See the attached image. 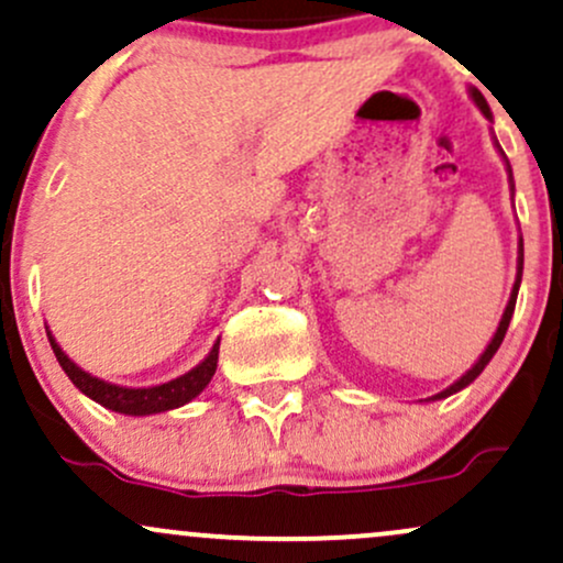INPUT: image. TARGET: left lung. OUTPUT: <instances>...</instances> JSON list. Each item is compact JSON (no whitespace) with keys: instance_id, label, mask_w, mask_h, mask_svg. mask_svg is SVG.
Segmentation results:
<instances>
[{"instance_id":"1","label":"left lung","mask_w":563,"mask_h":563,"mask_svg":"<svg viewBox=\"0 0 563 563\" xmlns=\"http://www.w3.org/2000/svg\"><path fill=\"white\" fill-rule=\"evenodd\" d=\"M468 95H471V100L476 102V108H479V111H482L484 115H487L489 121H493V111H489L487 100H484V95L479 92V89H474V87H471V89H468ZM495 147H497V153H500V156H503V161H506V169H508V177H510V192H514V174H510V164H508L506 153H503V147L497 145V140H495ZM521 269H525V241H519V264H516V283H514V290H510V299H508V303H506V312H503V318H500V325H497V331H495V335H493V341H489L487 349H484V352H482V357L476 360V363L471 365L468 371L463 373V376L455 380V384L448 386V389H444V391L434 394V397H429L431 402H434V399H444V397H450V394H455V391L466 389L468 384H474V380L479 378V373L484 371V367L489 365V360L495 357V352H497V349H500L503 339H506V331H508V325H510V318H514V309H516V296H519V286H521Z\"/></svg>"}]
</instances>
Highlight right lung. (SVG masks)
<instances>
[{"label":"right lung","mask_w":563,"mask_h":563,"mask_svg":"<svg viewBox=\"0 0 563 563\" xmlns=\"http://www.w3.org/2000/svg\"><path fill=\"white\" fill-rule=\"evenodd\" d=\"M47 339L49 346H53L57 363H60L66 376L74 380V386L81 394H87L89 399H95L97 405L108 407L113 412H124V416H156V412H166L174 410V407H183L196 399L200 391L209 386V380L214 378L217 373V360H219V341L211 346V352L206 354L203 363H198L192 371H187L185 376L166 380V384L158 386H119L111 384V380H102L92 376V373L81 371L74 360L63 352L60 344L55 341V335L49 333L47 328Z\"/></svg>","instance_id":"right-lung-1"}]
</instances>
